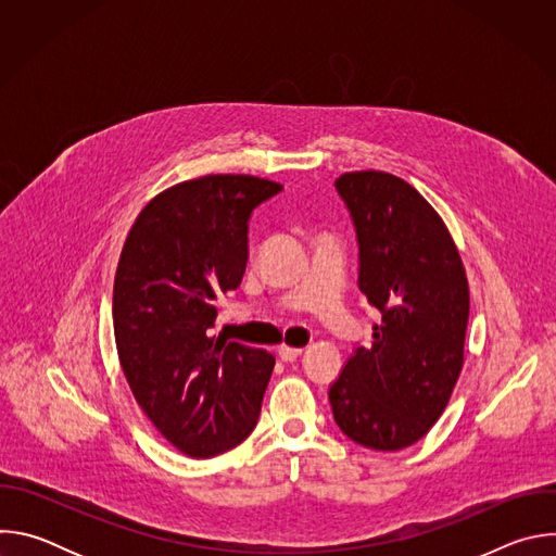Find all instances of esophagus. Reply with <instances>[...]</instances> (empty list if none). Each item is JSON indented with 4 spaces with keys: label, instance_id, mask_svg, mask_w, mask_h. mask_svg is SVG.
<instances>
[{
    "label": "esophagus",
    "instance_id": "34e87169",
    "mask_svg": "<svg viewBox=\"0 0 556 556\" xmlns=\"http://www.w3.org/2000/svg\"><path fill=\"white\" fill-rule=\"evenodd\" d=\"M277 352H279V358L286 361V363H292V361H296L303 354L301 348H290V345H281Z\"/></svg>",
    "mask_w": 556,
    "mask_h": 556
}]
</instances>
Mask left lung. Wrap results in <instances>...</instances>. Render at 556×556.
Segmentation results:
<instances>
[{"label": "left lung", "instance_id": "1", "mask_svg": "<svg viewBox=\"0 0 556 556\" xmlns=\"http://www.w3.org/2000/svg\"><path fill=\"white\" fill-rule=\"evenodd\" d=\"M356 228L358 288L382 314L328 395L341 431L376 451L418 442L464 363L468 281L442 217L405 180L352 172L334 182Z\"/></svg>", "mask_w": 556, "mask_h": 556}]
</instances>
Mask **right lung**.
<instances>
[{"label": "right lung", "mask_w": 556, "mask_h": 556, "mask_svg": "<svg viewBox=\"0 0 556 556\" xmlns=\"http://www.w3.org/2000/svg\"><path fill=\"white\" fill-rule=\"evenodd\" d=\"M283 187L204 176L136 217L114 279V337L136 403L178 451L213 457L257 425L275 356L208 337L215 301L242 283L249 219Z\"/></svg>", "instance_id": "obj_1"}]
</instances>
